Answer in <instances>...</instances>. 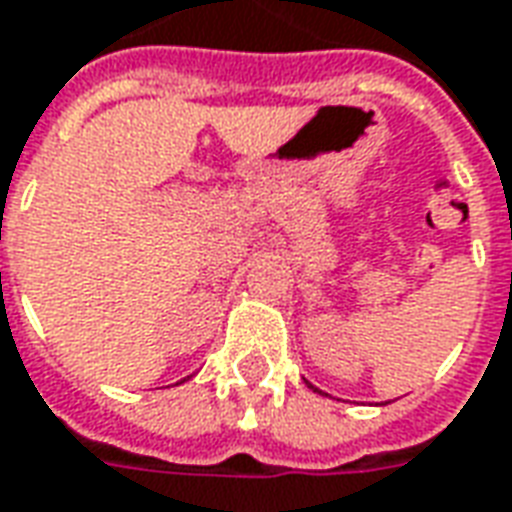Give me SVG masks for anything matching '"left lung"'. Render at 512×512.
<instances>
[{
    "label": "left lung",
    "mask_w": 512,
    "mask_h": 512,
    "mask_svg": "<svg viewBox=\"0 0 512 512\" xmlns=\"http://www.w3.org/2000/svg\"><path fill=\"white\" fill-rule=\"evenodd\" d=\"M310 389H315V386H312V384H310Z\"/></svg>",
    "instance_id": "left-lung-1"
}]
</instances>
